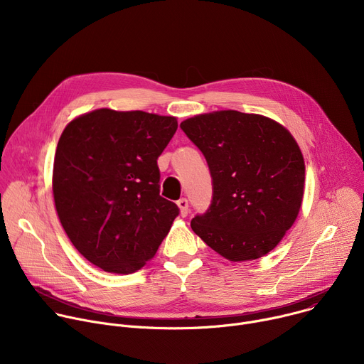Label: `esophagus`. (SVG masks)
Wrapping results in <instances>:
<instances>
[{
    "mask_svg": "<svg viewBox=\"0 0 364 364\" xmlns=\"http://www.w3.org/2000/svg\"><path fill=\"white\" fill-rule=\"evenodd\" d=\"M177 205L180 207V215L183 218H186L188 215V200L187 198H180L177 201Z\"/></svg>",
    "mask_w": 364,
    "mask_h": 364,
    "instance_id": "1",
    "label": "esophagus"
}]
</instances>
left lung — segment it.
<instances>
[{
  "instance_id": "8db88e82",
  "label": "left lung",
  "mask_w": 364,
  "mask_h": 364,
  "mask_svg": "<svg viewBox=\"0 0 364 364\" xmlns=\"http://www.w3.org/2000/svg\"><path fill=\"white\" fill-rule=\"evenodd\" d=\"M210 170L213 196L191 229L233 262L271 252L294 225L304 194L305 166L292 135L255 114L219 111L180 124Z\"/></svg>"
}]
</instances>
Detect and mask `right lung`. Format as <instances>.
Returning a JSON list of instances; mask_svg holds the SVG:
<instances>
[{
	"label": "right lung",
	"instance_id": "right-lung-1",
	"mask_svg": "<svg viewBox=\"0 0 364 364\" xmlns=\"http://www.w3.org/2000/svg\"><path fill=\"white\" fill-rule=\"evenodd\" d=\"M177 127L174 117L97 109L65 128L55 204L70 242L95 267L132 274L168 235L180 209L160 196L157 160Z\"/></svg>",
	"mask_w": 364,
	"mask_h": 364
}]
</instances>
